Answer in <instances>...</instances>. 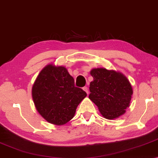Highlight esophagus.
I'll use <instances>...</instances> for the list:
<instances>
[{
  "label": "esophagus",
  "mask_w": 158,
  "mask_h": 158,
  "mask_svg": "<svg viewBox=\"0 0 158 158\" xmlns=\"http://www.w3.org/2000/svg\"><path fill=\"white\" fill-rule=\"evenodd\" d=\"M83 90H85V91L86 92V94H88V89L87 87H85H85L83 88Z\"/></svg>",
  "instance_id": "1"
}]
</instances>
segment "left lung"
Instances as JSON below:
<instances>
[{
	"label": "left lung",
	"instance_id": "1",
	"mask_svg": "<svg viewBox=\"0 0 158 158\" xmlns=\"http://www.w3.org/2000/svg\"><path fill=\"white\" fill-rule=\"evenodd\" d=\"M90 75L89 98L102 116L114 119L124 114L129 106L132 88L128 79L121 73L105 68L93 69Z\"/></svg>",
	"mask_w": 158,
	"mask_h": 158
}]
</instances>
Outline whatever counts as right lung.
Segmentation results:
<instances>
[{
    "label": "right lung",
    "mask_w": 158,
    "mask_h": 158,
    "mask_svg": "<svg viewBox=\"0 0 158 158\" xmlns=\"http://www.w3.org/2000/svg\"><path fill=\"white\" fill-rule=\"evenodd\" d=\"M86 96L83 89L75 87L74 79L64 67L52 64L41 71L32 88L36 110L44 119L56 125L72 119Z\"/></svg>",
    "instance_id": "obj_1"
}]
</instances>
